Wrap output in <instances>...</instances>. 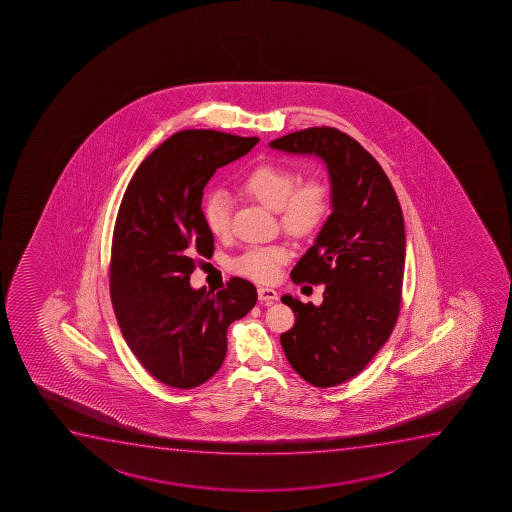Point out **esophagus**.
Wrapping results in <instances>:
<instances>
[{"mask_svg": "<svg viewBox=\"0 0 512 512\" xmlns=\"http://www.w3.org/2000/svg\"><path fill=\"white\" fill-rule=\"evenodd\" d=\"M257 293H259V300L262 303H274L277 300V291L272 288H259L257 289Z\"/></svg>", "mask_w": 512, "mask_h": 512, "instance_id": "34e87169", "label": "esophagus"}]
</instances>
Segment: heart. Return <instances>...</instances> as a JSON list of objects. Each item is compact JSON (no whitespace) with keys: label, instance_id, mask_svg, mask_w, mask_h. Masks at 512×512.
<instances>
[{"label":"heart","instance_id":"b5f03b06","mask_svg":"<svg viewBox=\"0 0 512 512\" xmlns=\"http://www.w3.org/2000/svg\"><path fill=\"white\" fill-rule=\"evenodd\" d=\"M298 181L293 169L279 164H260L243 181L241 190L271 211L279 212V223L291 236H307L319 226L329 207V190L319 178ZM204 223L211 235L223 238L231 228V199L228 193L212 192L202 205ZM288 250L283 245L250 248L233 262L241 276L259 283L276 279Z\"/></svg>","mask_w":512,"mask_h":512}]
</instances>
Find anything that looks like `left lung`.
Returning <instances> with one entry per match:
<instances>
[{
	"label": "left lung",
	"mask_w": 512,
	"mask_h": 512,
	"mask_svg": "<svg viewBox=\"0 0 512 512\" xmlns=\"http://www.w3.org/2000/svg\"><path fill=\"white\" fill-rule=\"evenodd\" d=\"M272 149L324 161L332 214L291 271L296 284H325L319 307L284 295L295 325L281 334L301 379L334 387L367 367L401 310L406 235L401 205L370 152L337 128L313 127L272 140Z\"/></svg>",
	"instance_id": "1"
}]
</instances>
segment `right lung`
<instances>
[{"mask_svg": "<svg viewBox=\"0 0 512 512\" xmlns=\"http://www.w3.org/2000/svg\"><path fill=\"white\" fill-rule=\"evenodd\" d=\"M257 137L181 130L145 157L116 216L109 291L128 348L154 379L193 389L223 365L228 327L257 303L247 279L221 291L193 289L197 257L211 259L214 236L202 216L217 168L252 151Z\"/></svg>", "mask_w": 512, "mask_h": 512, "instance_id": "1", "label": "right lung"}]
</instances>
